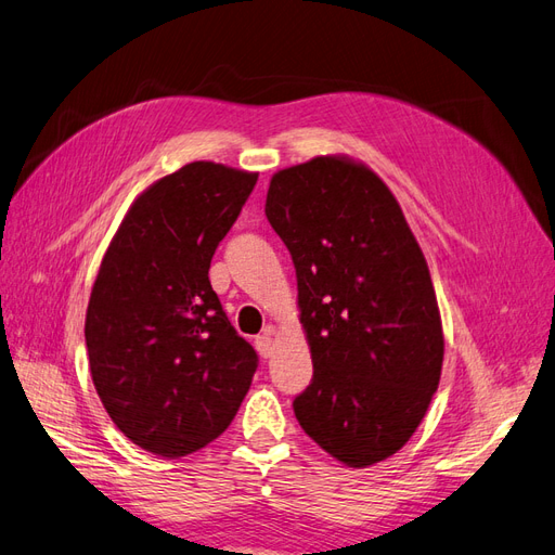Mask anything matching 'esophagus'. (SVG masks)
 <instances>
[{"instance_id": "1", "label": "esophagus", "mask_w": 555, "mask_h": 555, "mask_svg": "<svg viewBox=\"0 0 555 555\" xmlns=\"http://www.w3.org/2000/svg\"><path fill=\"white\" fill-rule=\"evenodd\" d=\"M255 347H257V351H259V354H261L263 359L271 357V354H273V338H271V333L257 335V338H255Z\"/></svg>"}]
</instances>
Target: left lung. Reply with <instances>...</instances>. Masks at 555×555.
<instances>
[{
  "label": "left lung",
  "instance_id": "1",
  "mask_svg": "<svg viewBox=\"0 0 555 555\" xmlns=\"http://www.w3.org/2000/svg\"><path fill=\"white\" fill-rule=\"evenodd\" d=\"M266 217L296 268L314 365L294 398L300 428L349 467L393 456L422 424L444 357L405 215L367 166L314 157L273 176Z\"/></svg>",
  "mask_w": 555,
  "mask_h": 555
}]
</instances>
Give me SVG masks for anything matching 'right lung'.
Instances as JSON below:
<instances>
[{
	"instance_id": "add662e5",
	"label": "right lung",
	"mask_w": 555,
	"mask_h": 555,
	"mask_svg": "<svg viewBox=\"0 0 555 555\" xmlns=\"http://www.w3.org/2000/svg\"><path fill=\"white\" fill-rule=\"evenodd\" d=\"M257 173L192 162L133 201L94 280L86 345L113 424L141 449L188 456L229 428L257 373L208 271Z\"/></svg>"
}]
</instances>
